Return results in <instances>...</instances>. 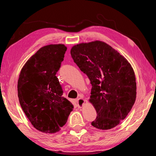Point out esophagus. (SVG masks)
I'll return each instance as SVG.
<instances>
[{
    "mask_svg": "<svg viewBox=\"0 0 156 156\" xmlns=\"http://www.w3.org/2000/svg\"><path fill=\"white\" fill-rule=\"evenodd\" d=\"M76 101H77V106L79 107H82L84 105V102H85V100H84L83 98H80L77 99Z\"/></svg>",
    "mask_w": 156,
    "mask_h": 156,
    "instance_id": "1",
    "label": "esophagus"
}]
</instances>
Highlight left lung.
Here are the masks:
<instances>
[{"label":"left lung","mask_w":156,"mask_h":156,"mask_svg":"<svg viewBox=\"0 0 156 156\" xmlns=\"http://www.w3.org/2000/svg\"><path fill=\"white\" fill-rule=\"evenodd\" d=\"M74 62L92 84L89 101L97 117L92 125L110 129L130 112L136 99V79L131 64L109 45L101 41L75 45L71 49Z\"/></svg>","instance_id":"8db88e82"}]
</instances>
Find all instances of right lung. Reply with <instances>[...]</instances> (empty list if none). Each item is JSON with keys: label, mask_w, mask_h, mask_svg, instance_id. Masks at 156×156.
<instances>
[{"label": "right lung", "mask_w": 156, "mask_h": 156, "mask_svg": "<svg viewBox=\"0 0 156 156\" xmlns=\"http://www.w3.org/2000/svg\"><path fill=\"white\" fill-rule=\"evenodd\" d=\"M66 50L64 44L42 47L27 60L19 77L17 92L22 109L32 125L44 133L59 131L73 108L62 96L56 76Z\"/></svg>", "instance_id": "obj_1"}]
</instances>
